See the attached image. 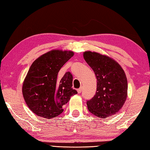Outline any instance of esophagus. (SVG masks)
<instances>
[{"instance_id": "esophagus-1", "label": "esophagus", "mask_w": 150, "mask_h": 150, "mask_svg": "<svg viewBox=\"0 0 150 150\" xmlns=\"http://www.w3.org/2000/svg\"><path fill=\"white\" fill-rule=\"evenodd\" d=\"M82 91H83V88H82V87H81L80 88H79V89L77 90V92H78V93H81Z\"/></svg>"}]
</instances>
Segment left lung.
<instances>
[{"label": "left lung", "mask_w": 150, "mask_h": 150, "mask_svg": "<svg viewBox=\"0 0 150 150\" xmlns=\"http://www.w3.org/2000/svg\"><path fill=\"white\" fill-rule=\"evenodd\" d=\"M83 57L97 79L95 96L88 100L90 112L99 118L112 116L121 109L127 96V81L124 69L112 58L86 51Z\"/></svg>", "instance_id": "1"}]
</instances>
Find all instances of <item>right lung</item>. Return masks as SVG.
I'll return each mask as SVG.
<instances>
[{"label":"right lung","mask_w":150,"mask_h":150,"mask_svg":"<svg viewBox=\"0 0 150 150\" xmlns=\"http://www.w3.org/2000/svg\"><path fill=\"white\" fill-rule=\"evenodd\" d=\"M73 54L70 51L52 50L38 58L31 65L22 92L27 106L38 116L50 119L58 116L70 97L77 93L71 88L73 76L70 72H66L57 82L61 67Z\"/></svg>","instance_id":"1"}]
</instances>
